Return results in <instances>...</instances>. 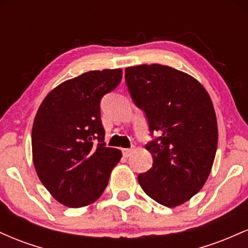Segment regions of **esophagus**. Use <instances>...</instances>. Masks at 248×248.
<instances>
[{
    "label": "esophagus",
    "instance_id": "esophagus-1",
    "mask_svg": "<svg viewBox=\"0 0 248 248\" xmlns=\"http://www.w3.org/2000/svg\"><path fill=\"white\" fill-rule=\"evenodd\" d=\"M132 153H133L132 148H130V149H124V150H122V154H124V157H129V156L132 155Z\"/></svg>",
    "mask_w": 248,
    "mask_h": 248
}]
</instances>
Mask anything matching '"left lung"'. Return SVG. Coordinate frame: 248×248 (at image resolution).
Segmentation results:
<instances>
[{
    "label": "left lung",
    "mask_w": 248,
    "mask_h": 248,
    "mask_svg": "<svg viewBox=\"0 0 248 248\" xmlns=\"http://www.w3.org/2000/svg\"><path fill=\"white\" fill-rule=\"evenodd\" d=\"M124 79L152 136L146 149L153 167L138 176L139 184L162 205H181L203 187L215 161L218 128L210 95L191 76L166 65L127 67Z\"/></svg>",
    "instance_id": "left-lung-1"
}]
</instances>
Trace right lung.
Here are the masks:
<instances>
[{
  "mask_svg": "<svg viewBox=\"0 0 248 248\" xmlns=\"http://www.w3.org/2000/svg\"><path fill=\"white\" fill-rule=\"evenodd\" d=\"M122 71H90L64 81L39 106L32 126L37 175L59 203L81 207L106 189L121 152L105 143L102 96L120 84Z\"/></svg>",
  "mask_w": 248,
  "mask_h": 248,
  "instance_id": "add662e5",
  "label": "right lung"
}]
</instances>
